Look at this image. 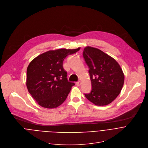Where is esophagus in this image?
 Masks as SVG:
<instances>
[{
	"mask_svg": "<svg viewBox=\"0 0 148 148\" xmlns=\"http://www.w3.org/2000/svg\"><path fill=\"white\" fill-rule=\"evenodd\" d=\"M81 85V81H78V82H76V85L77 86H79Z\"/></svg>",
	"mask_w": 148,
	"mask_h": 148,
	"instance_id": "34e87169",
	"label": "esophagus"
}]
</instances>
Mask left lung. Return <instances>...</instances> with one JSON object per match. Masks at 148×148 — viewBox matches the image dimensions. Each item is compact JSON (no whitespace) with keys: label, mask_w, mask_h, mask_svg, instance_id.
Here are the masks:
<instances>
[{"label":"left lung","mask_w":148,"mask_h":148,"mask_svg":"<svg viewBox=\"0 0 148 148\" xmlns=\"http://www.w3.org/2000/svg\"><path fill=\"white\" fill-rule=\"evenodd\" d=\"M83 56L88 66L92 90L85 97L99 106L112 103L119 95L125 75L119 63L102 51L91 47L84 48Z\"/></svg>","instance_id":"obj_1"}]
</instances>
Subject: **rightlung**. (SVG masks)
<instances>
[{
    "instance_id": "obj_1",
    "label": "right lung",
    "mask_w": 148,
    "mask_h": 148,
    "mask_svg": "<svg viewBox=\"0 0 148 148\" xmlns=\"http://www.w3.org/2000/svg\"><path fill=\"white\" fill-rule=\"evenodd\" d=\"M80 49L61 48L48 51L29 63L26 73V86L32 97L41 107L55 108L66 99L71 87L69 82L63 62L67 56Z\"/></svg>"
}]
</instances>
